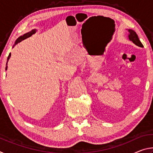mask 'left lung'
Listing matches in <instances>:
<instances>
[{
	"label": "left lung",
	"mask_w": 153,
	"mask_h": 153,
	"mask_svg": "<svg viewBox=\"0 0 153 153\" xmlns=\"http://www.w3.org/2000/svg\"><path fill=\"white\" fill-rule=\"evenodd\" d=\"M128 31L129 40L131 41V42H132L134 45H136V46H139V47H143V45H142V44L141 43L140 41L137 33L132 30L129 29V30H128Z\"/></svg>",
	"instance_id": "8db88e82"
}]
</instances>
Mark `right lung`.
<instances>
[{
    "label": "right lung",
    "instance_id": "1",
    "mask_svg": "<svg viewBox=\"0 0 153 153\" xmlns=\"http://www.w3.org/2000/svg\"><path fill=\"white\" fill-rule=\"evenodd\" d=\"M36 30H32V31H31V32H27V33H25V34H24L23 36H21L20 37L18 38L16 40V41H15V45H13V48L14 47L15 45H16L17 44H18L19 42H20L21 41L24 40H25V39H26V38L30 37V36H32V34H33V33H36ZM11 53H9V56H8V58H7V64H6V65H7V66H6V68H5V70H7V63H8L9 59H10V57H11Z\"/></svg>",
    "mask_w": 153,
    "mask_h": 153
}]
</instances>
